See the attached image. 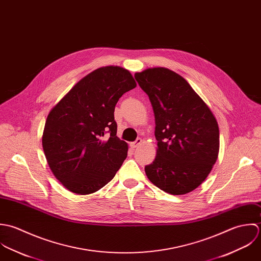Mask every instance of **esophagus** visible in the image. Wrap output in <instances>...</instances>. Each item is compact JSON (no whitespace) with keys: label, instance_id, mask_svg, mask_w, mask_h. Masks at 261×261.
Returning a JSON list of instances; mask_svg holds the SVG:
<instances>
[{"label":"esophagus","instance_id":"34e87169","mask_svg":"<svg viewBox=\"0 0 261 261\" xmlns=\"http://www.w3.org/2000/svg\"><path fill=\"white\" fill-rule=\"evenodd\" d=\"M142 144V139H140V138H138L136 141H134V142H132L131 144H130V146H131V148H133V149H135V148H137V147H139L140 145Z\"/></svg>","mask_w":261,"mask_h":261}]
</instances>
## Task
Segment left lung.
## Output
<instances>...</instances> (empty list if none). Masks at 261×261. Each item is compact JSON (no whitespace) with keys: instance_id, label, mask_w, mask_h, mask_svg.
I'll return each instance as SVG.
<instances>
[{"instance_id":"8db88e82","label":"left lung","mask_w":261,"mask_h":261,"mask_svg":"<svg viewBox=\"0 0 261 261\" xmlns=\"http://www.w3.org/2000/svg\"><path fill=\"white\" fill-rule=\"evenodd\" d=\"M155 118L156 156L145 166L148 179L171 195H185L207 178L219 154L218 122L178 73L165 67L135 73Z\"/></svg>"}]
</instances>
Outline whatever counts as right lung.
<instances>
[{"label": "right lung", "instance_id": "right-lung-1", "mask_svg": "<svg viewBox=\"0 0 261 261\" xmlns=\"http://www.w3.org/2000/svg\"><path fill=\"white\" fill-rule=\"evenodd\" d=\"M136 86L129 70L103 66L79 81L50 110L43 151L54 176L71 193H96L123 164L128 144L116 136L114 111Z\"/></svg>", "mask_w": 261, "mask_h": 261}]
</instances>
